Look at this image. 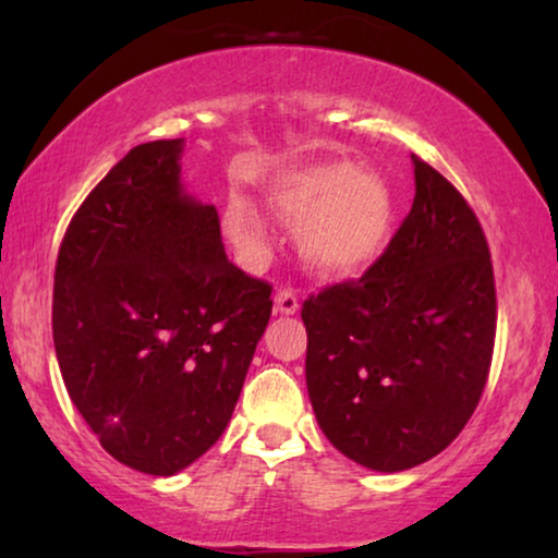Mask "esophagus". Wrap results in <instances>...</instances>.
I'll list each match as a JSON object with an SVG mask.
<instances>
[{"label": "esophagus", "mask_w": 558, "mask_h": 558, "mask_svg": "<svg viewBox=\"0 0 558 558\" xmlns=\"http://www.w3.org/2000/svg\"><path fill=\"white\" fill-rule=\"evenodd\" d=\"M274 310L279 312V315H294L296 310H300V296L292 289H279L277 296H274Z\"/></svg>", "instance_id": "1"}]
</instances>
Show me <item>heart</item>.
<instances>
[{
	"instance_id": "obj_1",
	"label": "heart",
	"mask_w": 558,
	"mask_h": 558,
	"mask_svg": "<svg viewBox=\"0 0 558 558\" xmlns=\"http://www.w3.org/2000/svg\"><path fill=\"white\" fill-rule=\"evenodd\" d=\"M264 203L284 223H296V248L312 271L338 277L378 254L391 223V193L368 167L342 159L287 167L264 182ZM226 231L246 256L264 251L266 223L243 195L226 203Z\"/></svg>"
}]
</instances>
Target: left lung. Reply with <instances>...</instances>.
Instances as JSON below:
<instances>
[{
	"label": "left lung",
	"instance_id": "obj_1",
	"mask_svg": "<svg viewBox=\"0 0 558 558\" xmlns=\"http://www.w3.org/2000/svg\"><path fill=\"white\" fill-rule=\"evenodd\" d=\"M416 195L361 279L302 304L307 391L335 449L376 472L416 468L475 414L498 300L483 226L445 174L411 155Z\"/></svg>",
	"mask_w": 558,
	"mask_h": 558
}]
</instances>
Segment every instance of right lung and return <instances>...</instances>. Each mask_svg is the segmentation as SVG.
<instances>
[{
  "label": "right lung",
  "instance_id": "add662e5",
  "mask_svg": "<svg viewBox=\"0 0 558 558\" xmlns=\"http://www.w3.org/2000/svg\"><path fill=\"white\" fill-rule=\"evenodd\" d=\"M182 140L129 149L68 223L52 342L68 396L113 460L174 475L220 439L271 317L228 262L213 205L180 187Z\"/></svg>",
  "mask_w": 558,
  "mask_h": 558
}]
</instances>
